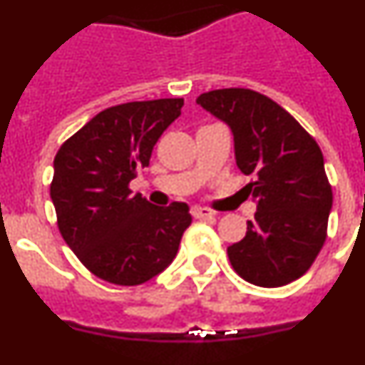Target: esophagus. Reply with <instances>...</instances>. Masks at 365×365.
Instances as JSON below:
<instances>
[{
	"label": "esophagus",
	"instance_id": "obj_1",
	"mask_svg": "<svg viewBox=\"0 0 365 365\" xmlns=\"http://www.w3.org/2000/svg\"><path fill=\"white\" fill-rule=\"evenodd\" d=\"M192 214L195 219H208V217H214L215 212L208 210V208H205V206H193Z\"/></svg>",
	"mask_w": 365,
	"mask_h": 365
}]
</instances>
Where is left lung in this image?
Returning a JSON list of instances; mask_svg holds the SVG:
<instances>
[{"label":"left lung","instance_id":"obj_1","mask_svg":"<svg viewBox=\"0 0 365 365\" xmlns=\"http://www.w3.org/2000/svg\"><path fill=\"white\" fill-rule=\"evenodd\" d=\"M197 104L230 125L237 168L256 175L248 190L257 210L247 235L227 248L232 267L269 289L302 278L324 247L333 206L320 146L291 113L252 89H215Z\"/></svg>","mask_w":365,"mask_h":365}]
</instances>
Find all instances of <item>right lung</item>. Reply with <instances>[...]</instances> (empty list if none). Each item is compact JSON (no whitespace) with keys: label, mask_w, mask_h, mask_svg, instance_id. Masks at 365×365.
<instances>
[{"label":"right lung","mask_w":365,"mask_h":365,"mask_svg":"<svg viewBox=\"0 0 365 365\" xmlns=\"http://www.w3.org/2000/svg\"><path fill=\"white\" fill-rule=\"evenodd\" d=\"M182 98L128 102L100 111L54 157L51 199L63 241L96 278L140 285L163 272L192 222L186 202L155 206L130 182L180 115Z\"/></svg>","instance_id":"obj_1"}]
</instances>
